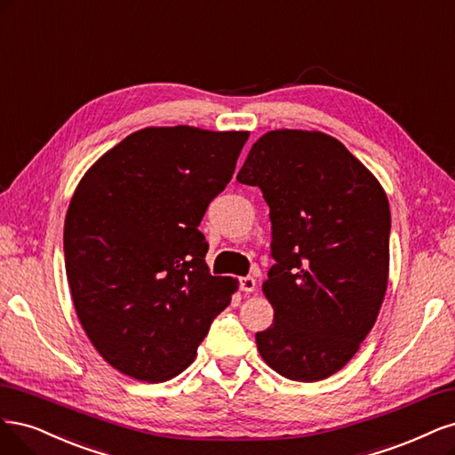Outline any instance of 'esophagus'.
<instances>
[{
  "instance_id": "34e87169",
  "label": "esophagus",
  "mask_w": 455,
  "mask_h": 455,
  "mask_svg": "<svg viewBox=\"0 0 455 455\" xmlns=\"http://www.w3.org/2000/svg\"><path fill=\"white\" fill-rule=\"evenodd\" d=\"M255 287H257V282L253 280L251 275H243V277H240V289H242L243 292H253V291H255Z\"/></svg>"
}]
</instances>
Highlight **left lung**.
<instances>
[{
	"mask_svg": "<svg viewBox=\"0 0 455 455\" xmlns=\"http://www.w3.org/2000/svg\"><path fill=\"white\" fill-rule=\"evenodd\" d=\"M236 180L262 190L275 265L262 283L274 323L260 357L295 382H317L357 354L376 323L389 274V202L382 185L323 132L272 130Z\"/></svg>",
	"mask_w": 455,
	"mask_h": 455,
	"instance_id": "obj_1",
	"label": "left lung"
}]
</instances>
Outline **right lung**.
I'll use <instances>...</instances> for the list:
<instances>
[{
  "label": "right lung",
  "instance_id": "right-lung-1",
  "mask_svg": "<svg viewBox=\"0 0 455 455\" xmlns=\"http://www.w3.org/2000/svg\"><path fill=\"white\" fill-rule=\"evenodd\" d=\"M249 132L143 128L84 173L64 223L66 274L98 354L141 382L195 361L238 282L212 275L198 230Z\"/></svg>",
  "mask_w": 455,
  "mask_h": 455
}]
</instances>
